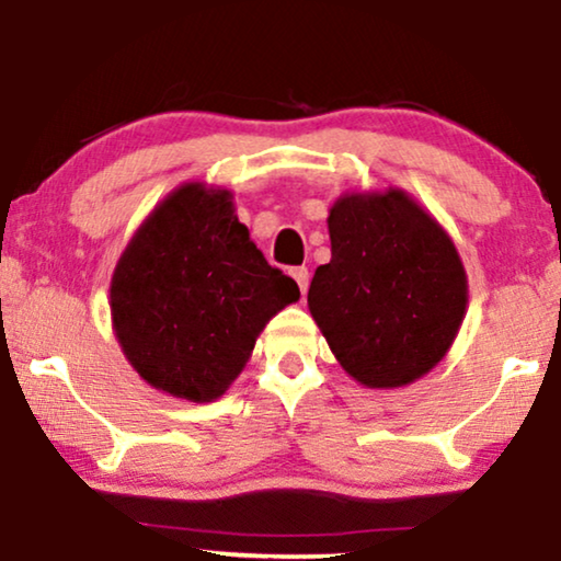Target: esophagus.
Masks as SVG:
<instances>
[{
  "label": "esophagus",
  "mask_w": 561,
  "mask_h": 561,
  "mask_svg": "<svg viewBox=\"0 0 561 561\" xmlns=\"http://www.w3.org/2000/svg\"><path fill=\"white\" fill-rule=\"evenodd\" d=\"M290 275H294V280L298 283V288H301V294H306V288H309V267H290Z\"/></svg>",
  "instance_id": "34e87169"
}]
</instances>
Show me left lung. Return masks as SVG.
<instances>
[{
	"instance_id": "1",
	"label": "left lung",
	"mask_w": 561,
	"mask_h": 561,
	"mask_svg": "<svg viewBox=\"0 0 561 561\" xmlns=\"http://www.w3.org/2000/svg\"><path fill=\"white\" fill-rule=\"evenodd\" d=\"M327 225L332 260L313 273V321L359 386H411L442 363L467 313L455 242L393 186L342 194Z\"/></svg>"
}]
</instances>
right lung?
<instances>
[{
  "mask_svg": "<svg viewBox=\"0 0 561 561\" xmlns=\"http://www.w3.org/2000/svg\"><path fill=\"white\" fill-rule=\"evenodd\" d=\"M232 198L202 181L173 188L112 273V329L127 363L191 403L225 396L267 321L301 298L250 240Z\"/></svg>",
  "mask_w": 561,
  "mask_h": 561,
  "instance_id": "obj_1",
  "label": "right lung"
}]
</instances>
